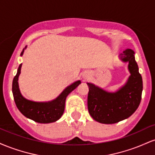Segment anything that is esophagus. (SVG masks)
<instances>
[{
  "mask_svg": "<svg viewBox=\"0 0 155 155\" xmlns=\"http://www.w3.org/2000/svg\"><path fill=\"white\" fill-rule=\"evenodd\" d=\"M86 77H87V76H86Z\"/></svg>",
  "mask_w": 155,
  "mask_h": 155,
  "instance_id": "34e87169",
  "label": "esophagus"
}]
</instances>
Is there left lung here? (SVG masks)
<instances>
[{
  "label": "left lung",
  "mask_w": 155,
  "mask_h": 155,
  "mask_svg": "<svg viewBox=\"0 0 155 155\" xmlns=\"http://www.w3.org/2000/svg\"><path fill=\"white\" fill-rule=\"evenodd\" d=\"M135 52L127 49L120 55L128 63L130 73L127 82L115 92H108L92 83H87L88 111L90 116L103 124H114L128 118L136 111L141 100L143 81L135 60Z\"/></svg>",
  "instance_id": "obj_1"
}]
</instances>
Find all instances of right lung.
I'll list each match as a JSON object with an SVG mask.
<instances>
[{
	"label": "right lung",
	"mask_w": 155,
	"mask_h": 155,
	"mask_svg": "<svg viewBox=\"0 0 155 155\" xmlns=\"http://www.w3.org/2000/svg\"><path fill=\"white\" fill-rule=\"evenodd\" d=\"M25 49L21 52V56H22ZM21 67L22 64L19 65L12 82V92L17 107L25 117L38 123L46 124L56 122L63 114L67 96L79 86L81 81H76L68 86L54 100L49 102H35L23 97L19 90L18 78L21 73Z\"/></svg>",
	"instance_id": "right-lung-1"
}]
</instances>
